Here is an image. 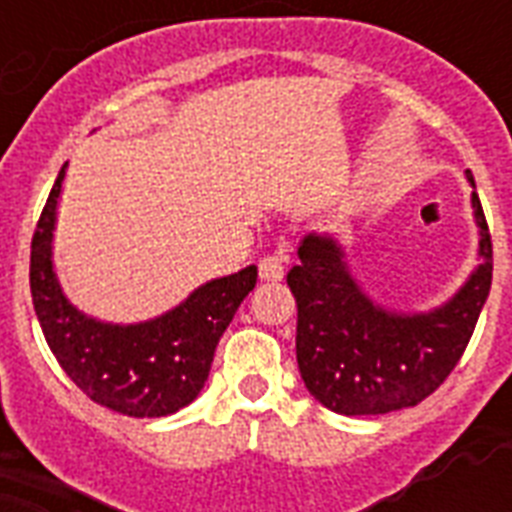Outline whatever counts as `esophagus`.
Wrapping results in <instances>:
<instances>
[{"label":"esophagus","instance_id":"esophagus-1","mask_svg":"<svg viewBox=\"0 0 512 512\" xmlns=\"http://www.w3.org/2000/svg\"><path fill=\"white\" fill-rule=\"evenodd\" d=\"M257 271H260V279L263 281H281L284 279V263H281L276 255H265L257 265Z\"/></svg>","mask_w":512,"mask_h":512}]
</instances>
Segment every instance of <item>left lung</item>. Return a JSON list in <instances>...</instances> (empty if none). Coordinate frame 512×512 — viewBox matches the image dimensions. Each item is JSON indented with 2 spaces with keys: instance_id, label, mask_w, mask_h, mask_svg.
Segmentation results:
<instances>
[{
  "instance_id": "obj_1",
  "label": "left lung",
  "mask_w": 512,
  "mask_h": 512,
  "mask_svg": "<svg viewBox=\"0 0 512 512\" xmlns=\"http://www.w3.org/2000/svg\"><path fill=\"white\" fill-rule=\"evenodd\" d=\"M468 183L476 188L473 175ZM478 265L444 305L390 311L366 295L332 233H305L287 284L297 300V366L319 404L345 417L417 406L452 374L492 289V239L478 193Z\"/></svg>"
}]
</instances>
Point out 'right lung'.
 I'll use <instances>...</instances> for the list:
<instances>
[{
	"label": "right lung",
	"mask_w": 512,
	"mask_h": 512,
	"mask_svg": "<svg viewBox=\"0 0 512 512\" xmlns=\"http://www.w3.org/2000/svg\"><path fill=\"white\" fill-rule=\"evenodd\" d=\"M66 167L52 185L31 241V297L44 340L76 388L127 417H167L199 396L215 348L241 300L255 289L257 268L212 279L156 319L111 324L79 311L52 265V231Z\"/></svg>",
	"instance_id": "1"
}]
</instances>
